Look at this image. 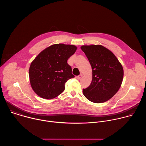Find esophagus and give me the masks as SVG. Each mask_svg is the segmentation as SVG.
Returning <instances> with one entry per match:
<instances>
[{
	"mask_svg": "<svg viewBox=\"0 0 146 146\" xmlns=\"http://www.w3.org/2000/svg\"><path fill=\"white\" fill-rule=\"evenodd\" d=\"M82 77V74H80L79 76H78L77 77L78 79H80V78H81Z\"/></svg>",
	"mask_w": 146,
	"mask_h": 146,
	"instance_id": "34e87169",
	"label": "esophagus"
}]
</instances>
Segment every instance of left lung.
<instances>
[{"label": "left lung", "mask_w": 146, "mask_h": 146, "mask_svg": "<svg viewBox=\"0 0 146 146\" xmlns=\"http://www.w3.org/2000/svg\"><path fill=\"white\" fill-rule=\"evenodd\" d=\"M81 49L87 57L92 70V82L88 87L83 89V94L92 102H105L121 86L122 66L114 54L102 46H82Z\"/></svg>", "instance_id": "8db88e82"}]
</instances>
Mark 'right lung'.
<instances>
[{"instance_id": "1", "label": "right lung", "mask_w": 146, "mask_h": 146, "mask_svg": "<svg viewBox=\"0 0 146 146\" xmlns=\"http://www.w3.org/2000/svg\"><path fill=\"white\" fill-rule=\"evenodd\" d=\"M76 50L73 45L54 44L41 51L32 61L29 76L31 87L37 95L51 99L64 92L66 82L74 77L68 59Z\"/></svg>"}]
</instances>
